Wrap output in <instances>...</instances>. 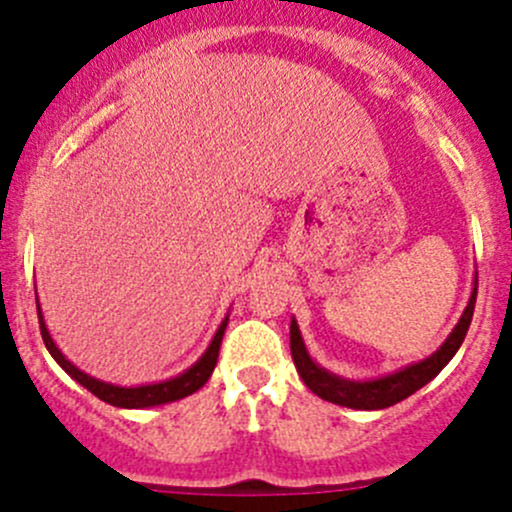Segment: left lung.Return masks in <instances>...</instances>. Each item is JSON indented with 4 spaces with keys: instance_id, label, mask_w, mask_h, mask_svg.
I'll use <instances>...</instances> for the list:
<instances>
[{
    "instance_id": "8db88e82",
    "label": "left lung",
    "mask_w": 512,
    "mask_h": 512,
    "mask_svg": "<svg viewBox=\"0 0 512 512\" xmlns=\"http://www.w3.org/2000/svg\"><path fill=\"white\" fill-rule=\"evenodd\" d=\"M476 294H478V280H476V287H473L471 299H468V307L463 309L461 319H458L456 329L448 334V339L441 344L438 352H433L428 359L418 361V364H411L406 366V369L394 371V374L381 376V379H371V381L342 379V376L329 374L327 369L314 364L312 356L307 354V347H304L297 322L292 319V324H289V349H292L294 366H297L299 376H302L304 384L309 386V391H314L319 399L332 401V404H339V406H347V409H361V411L389 409V406L399 404V401L409 399L411 394H416L421 386H426L428 381H431L433 376H436L438 371L453 359V354L461 349L468 327H471L473 309H476Z\"/></svg>"
}]
</instances>
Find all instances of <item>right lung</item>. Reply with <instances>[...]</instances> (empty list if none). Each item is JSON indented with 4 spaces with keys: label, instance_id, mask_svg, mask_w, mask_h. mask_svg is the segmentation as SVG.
Instances as JSON below:
<instances>
[{
    "label": "right lung",
    "instance_id": "1",
    "mask_svg": "<svg viewBox=\"0 0 512 512\" xmlns=\"http://www.w3.org/2000/svg\"><path fill=\"white\" fill-rule=\"evenodd\" d=\"M36 309H39L41 339H44L46 349H49V354L54 356L56 364H59L61 369L71 376V379L79 381L84 389H89L91 394L98 396L101 401H106V404L118 406V409H148V406L170 404V401H178V399H185V396L195 394V391H198L200 386L210 379L215 364H218L220 344H223V334L227 327V317H225L223 324L218 327V332H215L210 347L205 349V354L200 356V359L195 361L190 369H185L183 374L175 376V379L160 381V384H146V386H113V384H106V381L94 379V376L84 374L81 369H76V366L59 352V347L54 344V339H51L49 329H46V324H44V317H41L39 304H36Z\"/></svg>",
    "mask_w": 512,
    "mask_h": 512
}]
</instances>
